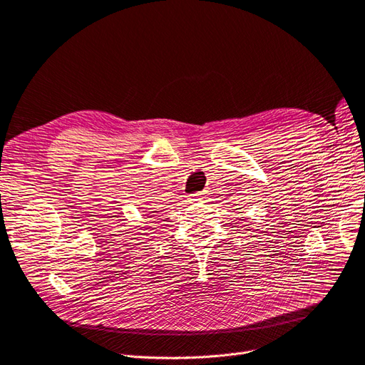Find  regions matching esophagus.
Segmentation results:
<instances>
[{"label":"esophagus","instance_id":"esophagus-1","mask_svg":"<svg viewBox=\"0 0 365 365\" xmlns=\"http://www.w3.org/2000/svg\"><path fill=\"white\" fill-rule=\"evenodd\" d=\"M190 198H191V201H203L206 198V195L203 192H195Z\"/></svg>","mask_w":365,"mask_h":365}]
</instances>
